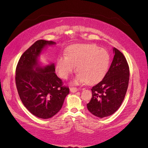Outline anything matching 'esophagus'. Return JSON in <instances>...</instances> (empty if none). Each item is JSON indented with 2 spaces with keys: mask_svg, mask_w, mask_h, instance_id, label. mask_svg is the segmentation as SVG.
<instances>
[{
  "mask_svg": "<svg viewBox=\"0 0 148 148\" xmlns=\"http://www.w3.org/2000/svg\"><path fill=\"white\" fill-rule=\"evenodd\" d=\"M70 90H71V92H75L77 91L78 89L77 88H71Z\"/></svg>",
  "mask_w": 148,
  "mask_h": 148,
  "instance_id": "obj_1",
  "label": "esophagus"
}]
</instances>
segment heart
Wrapping results in <instances>:
<instances>
[{
	"instance_id": "1",
	"label": "heart",
	"mask_w": 148,
	"mask_h": 148,
	"mask_svg": "<svg viewBox=\"0 0 148 148\" xmlns=\"http://www.w3.org/2000/svg\"><path fill=\"white\" fill-rule=\"evenodd\" d=\"M110 62L108 52L93 44H75L67 49V56H60L56 62L59 76L66 79L77 66L79 73L74 84L87 82L92 84L102 80Z\"/></svg>"
}]
</instances>
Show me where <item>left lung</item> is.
<instances>
[{
  "instance_id": "1",
  "label": "left lung",
  "mask_w": 148,
  "mask_h": 148,
  "mask_svg": "<svg viewBox=\"0 0 148 148\" xmlns=\"http://www.w3.org/2000/svg\"><path fill=\"white\" fill-rule=\"evenodd\" d=\"M114 56L103 79L91 90L92 96L87 104L93 115L103 118L112 115L119 108L127 92L130 67L124 56L114 47Z\"/></svg>"
}]
</instances>
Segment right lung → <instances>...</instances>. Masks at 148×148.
I'll return each instance as SVG.
<instances>
[{"label": "right lung", "mask_w": 148, "mask_h": 148, "mask_svg": "<svg viewBox=\"0 0 148 148\" xmlns=\"http://www.w3.org/2000/svg\"><path fill=\"white\" fill-rule=\"evenodd\" d=\"M54 44L37 40L21 56L16 69V84L21 101L29 112L42 119L51 118L58 113L69 93V88L55 73L54 64L44 68L37 66L42 50Z\"/></svg>", "instance_id": "right-lung-1"}]
</instances>
